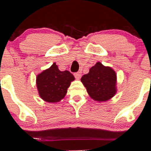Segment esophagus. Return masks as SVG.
Instances as JSON below:
<instances>
[{
	"mask_svg": "<svg viewBox=\"0 0 151 151\" xmlns=\"http://www.w3.org/2000/svg\"><path fill=\"white\" fill-rule=\"evenodd\" d=\"M74 77H75L76 79H79L81 77V74L80 73V72H76V73L74 74Z\"/></svg>",
	"mask_w": 151,
	"mask_h": 151,
	"instance_id": "obj_1",
	"label": "esophagus"
}]
</instances>
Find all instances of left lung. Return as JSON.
Returning <instances> with one entry per match:
<instances>
[{
    "label": "left lung",
    "instance_id": "8db88e82",
    "mask_svg": "<svg viewBox=\"0 0 151 151\" xmlns=\"http://www.w3.org/2000/svg\"><path fill=\"white\" fill-rule=\"evenodd\" d=\"M81 81L88 94L94 101H106L113 97L116 92V74L108 66L97 62L84 74Z\"/></svg>",
    "mask_w": 151,
    "mask_h": 151
}]
</instances>
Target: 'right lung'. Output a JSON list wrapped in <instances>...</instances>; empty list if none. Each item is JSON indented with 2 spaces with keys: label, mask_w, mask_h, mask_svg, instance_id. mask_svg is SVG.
<instances>
[{
  "label": "right lung",
  "mask_w": 151,
  "mask_h": 151,
  "mask_svg": "<svg viewBox=\"0 0 151 151\" xmlns=\"http://www.w3.org/2000/svg\"><path fill=\"white\" fill-rule=\"evenodd\" d=\"M74 80L73 74L68 70L61 71L54 63L37 75V87L39 96L49 103L59 102L65 97L68 88Z\"/></svg>",
  "instance_id": "obj_1"
}]
</instances>
